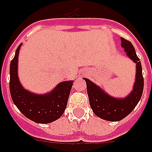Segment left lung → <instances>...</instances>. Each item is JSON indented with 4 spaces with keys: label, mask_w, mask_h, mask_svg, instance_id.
I'll return each instance as SVG.
<instances>
[{
    "label": "left lung",
    "mask_w": 152,
    "mask_h": 152,
    "mask_svg": "<svg viewBox=\"0 0 152 152\" xmlns=\"http://www.w3.org/2000/svg\"><path fill=\"white\" fill-rule=\"evenodd\" d=\"M122 48L126 56L136 64L135 80L133 89L125 97H114L90 80L84 78L87 85L89 104L93 113L100 118L110 122H118L129 115L141 99L143 91L142 65L137 56L135 49L130 42L121 38Z\"/></svg>",
    "instance_id": "obj_1"
}]
</instances>
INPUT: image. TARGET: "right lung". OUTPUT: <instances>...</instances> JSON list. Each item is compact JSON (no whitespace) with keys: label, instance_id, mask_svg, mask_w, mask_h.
Segmentation results:
<instances>
[{"label":"right lung","instance_id":"obj_1","mask_svg":"<svg viewBox=\"0 0 152 152\" xmlns=\"http://www.w3.org/2000/svg\"><path fill=\"white\" fill-rule=\"evenodd\" d=\"M22 44L17 48L10 63V90L13 103L20 112L36 123H50L63 115L73 80L60 82L53 89L44 94H37L24 88L18 77V56Z\"/></svg>","mask_w":152,"mask_h":152}]
</instances>
